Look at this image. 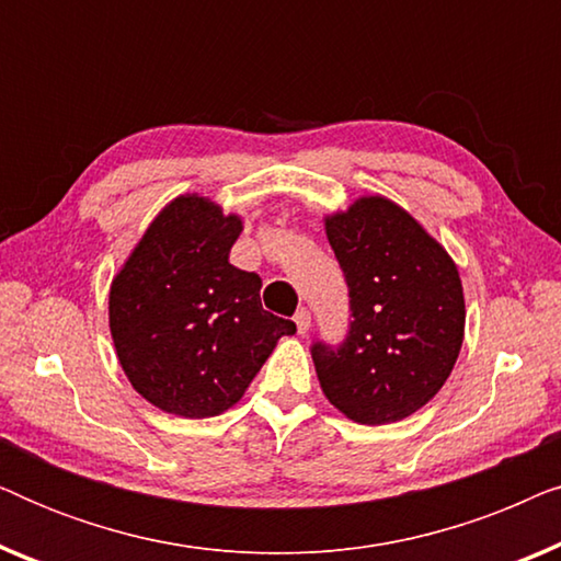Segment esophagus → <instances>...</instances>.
Here are the masks:
<instances>
[{
  "label": "esophagus",
  "mask_w": 561,
  "mask_h": 561,
  "mask_svg": "<svg viewBox=\"0 0 561 561\" xmlns=\"http://www.w3.org/2000/svg\"><path fill=\"white\" fill-rule=\"evenodd\" d=\"M294 321H296L298 334H306V332H309V327H311V311L309 309H298Z\"/></svg>",
  "instance_id": "1"
}]
</instances>
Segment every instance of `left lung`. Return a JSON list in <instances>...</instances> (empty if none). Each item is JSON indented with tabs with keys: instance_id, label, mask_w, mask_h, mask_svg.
<instances>
[{
	"instance_id": "1",
	"label": "left lung",
	"mask_w": 561,
	"mask_h": 561,
	"mask_svg": "<svg viewBox=\"0 0 561 561\" xmlns=\"http://www.w3.org/2000/svg\"><path fill=\"white\" fill-rule=\"evenodd\" d=\"M350 290L340 344L317 340L321 390L357 424H390L439 393L465 336L457 265L424 227L382 196L359 198L327 219Z\"/></svg>"
}]
</instances>
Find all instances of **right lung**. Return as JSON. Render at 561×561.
<instances>
[{
    "label": "right lung",
    "mask_w": 561,
    "mask_h": 561,
    "mask_svg": "<svg viewBox=\"0 0 561 561\" xmlns=\"http://www.w3.org/2000/svg\"><path fill=\"white\" fill-rule=\"evenodd\" d=\"M242 221L202 196H179L142 234L110 290L122 370L145 401L206 419L240 401L296 324L265 311L257 273L229 263Z\"/></svg>",
    "instance_id": "add662e5"
}]
</instances>
